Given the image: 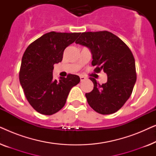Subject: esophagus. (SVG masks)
<instances>
[{"instance_id": "1", "label": "esophagus", "mask_w": 156, "mask_h": 156, "mask_svg": "<svg viewBox=\"0 0 156 156\" xmlns=\"http://www.w3.org/2000/svg\"><path fill=\"white\" fill-rule=\"evenodd\" d=\"M85 80H86V77H85V76H84L83 75H80V80H81V82H82V81H84Z\"/></svg>"}]
</instances>
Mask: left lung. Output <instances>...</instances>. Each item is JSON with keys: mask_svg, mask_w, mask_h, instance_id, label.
Listing matches in <instances>:
<instances>
[{"mask_svg": "<svg viewBox=\"0 0 156 156\" xmlns=\"http://www.w3.org/2000/svg\"><path fill=\"white\" fill-rule=\"evenodd\" d=\"M75 42L90 49L94 71L103 70L107 74V82L101 85L90 77L94 89L85 94L89 105L101 114L116 112L131 97L136 81L133 53L120 38L108 31L82 33Z\"/></svg>", "mask_w": 156, "mask_h": 156, "instance_id": "8db88e82", "label": "left lung"}]
</instances>
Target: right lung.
<instances>
[{"instance_id":"right-lung-1","label":"right lung","mask_w":156,"mask_h":156,"mask_svg":"<svg viewBox=\"0 0 156 156\" xmlns=\"http://www.w3.org/2000/svg\"><path fill=\"white\" fill-rule=\"evenodd\" d=\"M80 33H46L29 44L23 54L19 80L25 97L34 109L52 115L65 106L70 90L80 82V76L53 80L54 65L62 60L64 50L75 41Z\"/></svg>"}]
</instances>
